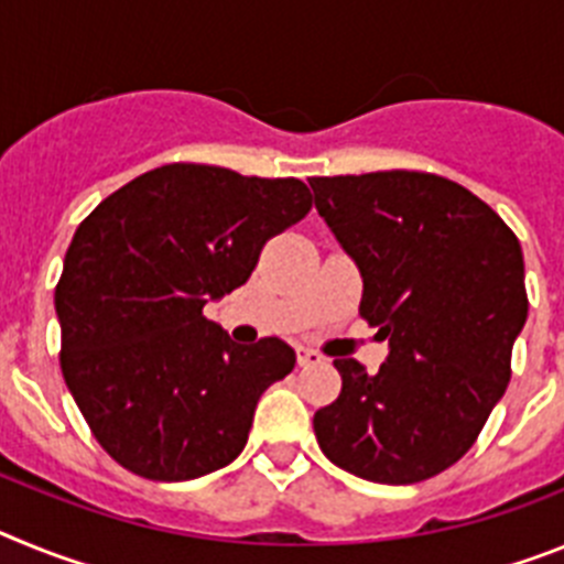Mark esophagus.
<instances>
[{
  "label": "esophagus",
  "instance_id": "1",
  "mask_svg": "<svg viewBox=\"0 0 564 564\" xmlns=\"http://www.w3.org/2000/svg\"><path fill=\"white\" fill-rule=\"evenodd\" d=\"M296 358H299V367H313V364H322L325 356L313 347H296Z\"/></svg>",
  "mask_w": 564,
  "mask_h": 564
}]
</instances>
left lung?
Returning a JSON list of instances; mask_svg holds the SVG:
<instances>
[{"label": "left lung", "instance_id": "left-lung-1", "mask_svg": "<svg viewBox=\"0 0 564 564\" xmlns=\"http://www.w3.org/2000/svg\"><path fill=\"white\" fill-rule=\"evenodd\" d=\"M361 273V316L390 341L376 376L336 358L341 392L313 415L327 460L390 486L460 460L511 378L528 318L514 231L460 183L423 172L311 177Z\"/></svg>", "mask_w": 564, "mask_h": 564}]
</instances>
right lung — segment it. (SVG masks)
Listing matches in <instances>:
<instances>
[{"label":"right lung","mask_w":564,"mask_h":564,"mask_svg":"<svg viewBox=\"0 0 564 564\" xmlns=\"http://www.w3.org/2000/svg\"><path fill=\"white\" fill-rule=\"evenodd\" d=\"M296 177L169 163L76 228L56 285L62 372L109 457L147 480L212 475L246 449L253 410L296 364L203 316L246 285L262 246L311 212Z\"/></svg>","instance_id":"1"}]
</instances>
